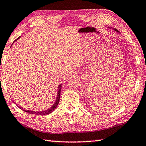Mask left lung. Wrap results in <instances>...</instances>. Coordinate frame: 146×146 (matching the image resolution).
I'll return each mask as SVG.
<instances>
[{
  "label": "left lung",
  "mask_w": 146,
  "mask_h": 146,
  "mask_svg": "<svg viewBox=\"0 0 146 146\" xmlns=\"http://www.w3.org/2000/svg\"><path fill=\"white\" fill-rule=\"evenodd\" d=\"M114 30H115V31H117V32H119V31H118V30H116V29H115V28H114Z\"/></svg>",
  "instance_id": "left-lung-1"
}]
</instances>
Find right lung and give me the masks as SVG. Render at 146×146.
I'll list each match as a JSON object with an SVG mask.
<instances>
[{
	"label": "right lung",
	"mask_w": 146,
	"mask_h": 146,
	"mask_svg": "<svg viewBox=\"0 0 146 146\" xmlns=\"http://www.w3.org/2000/svg\"><path fill=\"white\" fill-rule=\"evenodd\" d=\"M18 40V39H17ZM16 41V40H15ZM61 85H59V90H58V95H57V98H56V101L55 102V103L54 104V105L52 106V107L50 108V109H48L47 110H45L44 111H30V110H24L23 109V108L19 107L18 105V107H19L20 109H21V110H23V111H25V112H27L28 113L30 114H32V115H48V114H50L52 112H53V111H54V110L56 109V108H57V106H58V105L59 104V99H60V94H61ZM16 104V103H15Z\"/></svg>",
	"instance_id": "right-lung-1"
}]
</instances>
